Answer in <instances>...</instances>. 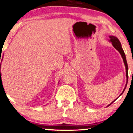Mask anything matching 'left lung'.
Instances as JSON below:
<instances>
[{
    "instance_id": "obj_1",
    "label": "left lung",
    "mask_w": 133,
    "mask_h": 133,
    "mask_svg": "<svg viewBox=\"0 0 133 133\" xmlns=\"http://www.w3.org/2000/svg\"><path fill=\"white\" fill-rule=\"evenodd\" d=\"M109 37H110V40H109V41L111 42L112 43V45H113L114 48H115L117 50H118L119 53H120L121 56H122V58H123V60L124 64H125V68H126V76H127V83H126L125 87V88H124L123 91L122 93L120 94V96H120L122 95L124 91L125 90V88H126V87H127V83H128V64H127V59H126L125 52H124L123 50L120 42L119 41V40L118 39V38H117L115 36H109ZM118 97H117V98H118ZM116 99L114 100L113 102H111V103L109 104V105H107V107L109 106L110 105H111V104L113 103V102L115 101Z\"/></svg>"
}]
</instances>
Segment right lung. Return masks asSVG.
Returning a JSON list of instances; mask_svg holds the SVG:
<instances>
[{
	"label": "right lung",
	"instance_id": "obj_1",
	"mask_svg": "<svg viewBox=\"0 0 133 133\" xmlns=\"http://www.w3.org/2000/svg\"><path fill=\"white\" fill-rule=\"evenodd\" d=\"M2 85V79H1V85ZM2 86H3V85H2Z\"/></svg>",
	"mask_w": 133,
	"mask_h": 133
}]
</instances>
